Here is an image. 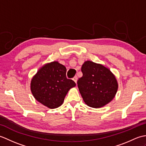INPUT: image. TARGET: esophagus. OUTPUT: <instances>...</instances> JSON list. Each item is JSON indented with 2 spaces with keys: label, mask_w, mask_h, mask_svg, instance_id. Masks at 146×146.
<instances>
[{
  "label": "esophagus",
  "mask_w": 146,
  "mask_h": 146,
  "mask_svg": "<svg viewBox=\"0 0 146 146\" xmlns=\"http://www.w3.org/2000/svg\"><path fill=\"white\" fill-rule=\"evenodd\" d=\"M73 81L75 82L76 83V82H77V76H74L73 78Z\"/></svg>",
  "instance_id": "34e87169"
}]
</instances>
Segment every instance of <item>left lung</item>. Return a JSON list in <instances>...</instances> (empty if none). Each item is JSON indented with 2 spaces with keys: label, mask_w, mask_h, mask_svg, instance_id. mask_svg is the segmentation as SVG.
Returning a JSON list of instances; mask_svg holds the SVG:
<instances>
[{
  "label": "left lung",
  "mask_w": 146,
  "mask_h": 146,
  "mask_svg": "<svg viewBox=\"0 0 146 146\" xmlns=\"http://www.w3.org/2000/svg\"><path fill=\"white\" fill-rule=\"evenodd\" d=\"M83 76L77 84L83 101L88 106L100 108L115 96L118 83L115 76L104 65L86 61L82 66Z\"/></svg>",
  "instance_id": "obj_1"
}]
</instances>
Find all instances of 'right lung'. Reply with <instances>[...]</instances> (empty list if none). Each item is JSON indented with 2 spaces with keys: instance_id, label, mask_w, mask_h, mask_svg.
<instances>
[{
  "instance_id": "obj_1",
  "label": "right lung",
  "mask_w": 146,
  "mask_h": 146,
  "mask_svg": "<svg viewBox=\"0 0 146 146\" xmlns=\"http://www.w3.org/2000/svg\"><path fill=\"white\" fill-rule=\"evenodd\" d=\"M64 65L53 61L38 71L31 82V90L39 103L49 108H58L63 104L65 96L76 83L66 76Z\"/></svg>"
}]
</instances>
